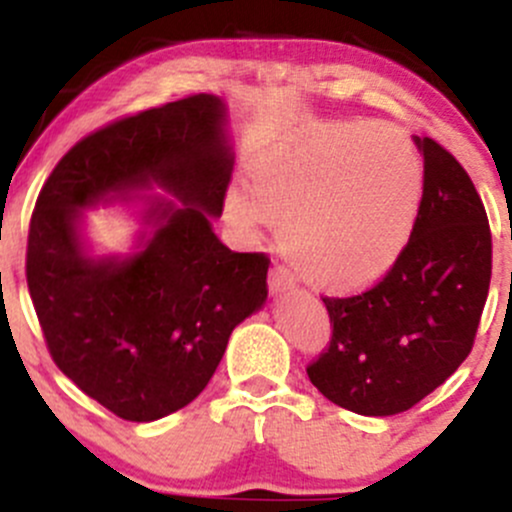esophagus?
<instances>
[{"mask_svg":"<svg viewBox=\"0 0 512 512\" xmlns=\"http://www.w3.org/2000/svg\"><path fill=\"white\" fill-rule=\"evenodd\" d=\"M267 287H270V294H275V297H282V294H289L294 292V277L289 275L285 267L275 265L270 270V280H267Z\"/></svg>","mask_w":512,"mask_h":512,"instance_id":"34e87169","label":"esophagus"}]
</instances>
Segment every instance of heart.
<instances>
[{
    "mask_svg": "<svg viewBox=\"0 0 512 512\" xmlns=\"http://www.w3.org/2000/svg\"><path fill=\"white\" fill-rule=\"evenodd\" d=\"M423 193V165L404 131L349 121L309 133L252 170V201L227 195V215L245 232L260 220L312 285L352 292L389 275L406 250Z\"/></svg>",
    "mask_w": 512,
    "mask_h": 512,
    "instance_id": "obj_1",
    "label": "heart"
}]
</instances>
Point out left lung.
<instances>
[{"label": "left lung", "mask_w": 512, "mask_h": 512, "mask_svg": "<svg viewBox=\"0 0 512 512\" xmlns=\"http://www.w3.org/2000/svg\"><path fill=\"white\" fill-rule=\"evenodd\" d=\"M423 195L406 250L389 275L356 297H324L334 322L309 381L361 416L409 411L471 354L490 287V227L463 165L431 138Z\"/></svg>", "instance_id": "1"}]
</instances>
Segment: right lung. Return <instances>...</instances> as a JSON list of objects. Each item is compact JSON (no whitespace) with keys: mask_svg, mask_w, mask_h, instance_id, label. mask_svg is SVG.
Masks as SVG:
<instances>
[{"mask_svg":"<svg viewBox=\"0 0 512 512\" xmlns=\"http://www.w3.org/2000/svg\"><path fill=\"white\" fill-rule=\"evenodd\" d=\"M235 151L220 96L198 94L76 143L41 188L27 282L56 366L126 421L188 406L232 329L267 302L262 252L215 235ZM141 202L128 253L98 256L85 210Z\"/></svg>","mask_w":512,"mask_h":512,"instance_id":"obj_1","label":"right lung"}]
</instances>
